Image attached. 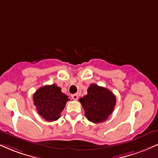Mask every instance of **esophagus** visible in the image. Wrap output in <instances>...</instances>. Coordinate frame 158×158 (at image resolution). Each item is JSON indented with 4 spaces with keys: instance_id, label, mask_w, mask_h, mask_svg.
<instances>
[{
    "instance_id": "esophagus-1",
    "label": "esophagus",
    "mask_w": 158,
    "mask_h": 158,
    "mask_svg": "<svg viewBox=\"0 0 158 158\" xmlns=\"http://www.w3.org/2000/svg\"><path fill=\"white\" fill-rule=\"evenodd\" d=\"M72 99H74V100H77V99H78V98H79V96H78L77 94H73V95L71 96Z\"/></svg>"
}]
</instances>
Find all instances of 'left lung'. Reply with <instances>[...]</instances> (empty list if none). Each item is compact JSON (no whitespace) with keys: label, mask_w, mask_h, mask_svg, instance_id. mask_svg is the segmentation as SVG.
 I'll return each instance as SVG.
<instances>
[{"label":"left lung","mask_w":158,"mask_h":158,"mask_svg":"<svg viewBox=\"0 0 158 158\" xmlns=\"http://www.w3.org/2000/svg\"><path fill=\"white\" fill-rule=\"evenodd\" d=\"M85 115L90 122H104L114 111L116 105L115 95L103 87L91 84L88 89V94L79 99Z\"/></svg>","instance_id":"8db88e82"}]
</instances>
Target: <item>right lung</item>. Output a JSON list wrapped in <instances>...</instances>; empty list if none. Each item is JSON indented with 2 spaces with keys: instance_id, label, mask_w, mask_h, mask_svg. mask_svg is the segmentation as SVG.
Segmentation results:
<instances>
[{
  "instance_id": "add662e5",
  "label": "right lung",
  "mask_w": 158,
  "mask_h": 158,
  "mask_svg": "<svg viewBox=\"0 0 158 158\" xmlns=\"http://www.w3.org/2000/svg\"><path fill=\"white\" fill-rule=\"evenodd\" d=\"M68 97L61 91V88L53 84L44 85L33 94V102L38 113L45 120L52 122L60 117Z\"/></svg>"
}]
</instances>
